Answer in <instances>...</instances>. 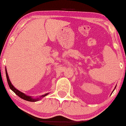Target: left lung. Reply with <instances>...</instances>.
Instances as JSON below:
<instances>
[{
  "instance_id": "obj_1",
  "label": "left lung",
  "mask_w": 126,
  "mask_h": 126,
  "mask_svg": "<svg viewBox=\"0 0 126 126\" xmlns=\"http://www.w3.org/2000/svg\"><path fill=\"white\" fill-rule=\"evenodd\" d=\"M116 88V87H115V88H114V90H113V91H114V90H115V88ZM113 92H112V93H113Z\"/></svg>"
}]
</instances>
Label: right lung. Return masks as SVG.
<instances>
[{"instance_id":"obj_1","label":"right lung","mask_w":126,"mask_h":126,"mask_svg":"<svg viewBox=\"0 0 126 126\" xmlns=\"http://www.w3.org/2000/svg\"><path fill=\"white\" fill-rule=\"evenodd\" d=\"M5 71H6V75L7 83H8V85H9V86L10 88L12 90L13 92L15 93L16 95H18L19 97H20L21 98L23 99V100H26V101H31V102H36V101H39V100H41V98H42L43 97H45L46 95H47L48 94H49V93H46V94H44V95L39 96V97H36V98H33V97H31V96H29V95H27L26 94H25V93H22V92H21V91H19V90L16 89L15 87L13 86L11 82H10L9 78V75H8V74H7L6 68H5Z\"/></svg>"}]
</instances>
